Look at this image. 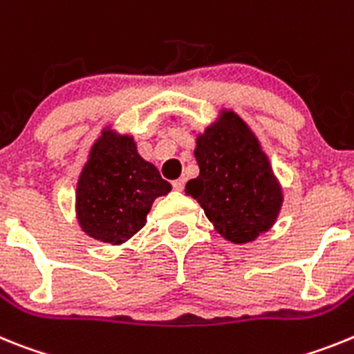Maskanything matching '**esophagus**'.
<instances>
[{"instance_id": "34e87169", "label": "esophagus", "mask_w": 354, "mask_h": 354, "mask_svg": "<svg viewBox=\"0 0 354 354\" xmlns=\"http://www.w3.org/2000/svg\"><path fill=\"white\" fill-rule=\"evenodd\" d=\"M173 187H174V190H178V192H180V190H183V187H185V180H174L173 181Z\"/></svg>"}]
</instances>
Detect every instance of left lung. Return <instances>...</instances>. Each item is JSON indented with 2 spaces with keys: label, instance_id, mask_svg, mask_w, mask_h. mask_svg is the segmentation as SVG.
<instances>
[{
  "label": "left lung",
  "instance_id": "obj_1",
  "mask_svg": "<svg viewBox=\"0 0 354 354\" xmlns=\"http://www.w3.org/2000/svg\"><path fill=\"white\" fill-rule=\"evenodd\" d=\"M199 176L185 194L201 205L214 230L233 244H250L276 224L283 187L250 124L230 109L196 135Z\"/></svg>",
  "mask_w": 354,
  "mask_h": 354
}]
</instances>
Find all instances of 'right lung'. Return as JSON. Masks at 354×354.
<instances>
[{"label": "right lung", "mask_w": 354, "mask_h": 354, "mask_svg": "<svg viewBox=\"0 0 354 354\" xmlns=\"http://www.w3.org/2000/svg\"><path fill=\"white\" fill-rule=\"evenodd\" d=\"M171 189L158 169L139 155L133 135L106 124L78 176L76 219L94 241L121 245L144 228L155 199Z\"/></svg>", "instance_id": "add662e5"}]
</instances>
